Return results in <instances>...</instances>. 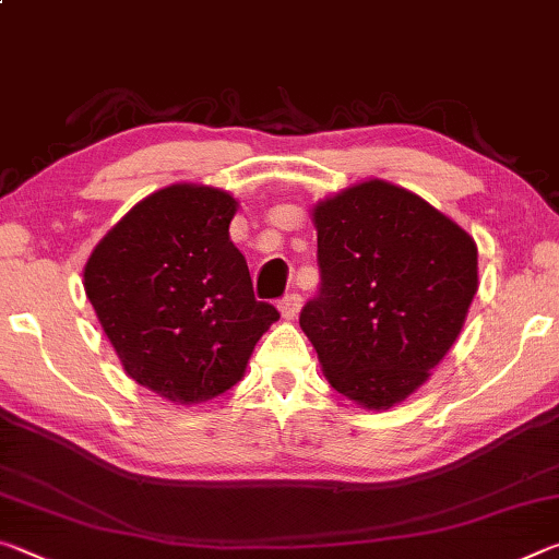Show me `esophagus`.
<instances>
[{"instance_id": "obj_1", "label": "esophagus", "mask_w": 559, "mask_h": 559, "mask_svg": "<svg viewBox=\"0 0 559 559\" xmlns=\"http://www.w3.org/2000/svg\"><path fill=\"white\" fill-rule=\"evenodd\" d=\"M300 306H302V298L298 296V293H288V296L278 302L281 316L286 318V320H293V318H296V316H298V310H300Z\"/></svg>"}]
</instances>
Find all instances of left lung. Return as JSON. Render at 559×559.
<instances>
[{"label":"left lung","instance_id":"left-lung-1","mask_svg":"<svg viewBox=\"0 0 559 559\" xmlns=\"http://www.w3.org/2000/svg\"><path fill=\"white\" fill-rule=\"evenodd\" d=\"M320 290L300 310L333 390L390 409L429 380L478 290L476 241L404 187L370 179L318 202Z\"/></svg>","mask_w":559,"mask_h":559}]
</instances>
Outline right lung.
Masks as SVG:
<instances>
[{"instance_id":"1","label":"right lung","mask_w":559,"mask_h":559,"mask_svg":"<svg viewBox=\"0 0 559 559\" xmlns=\"http://www.w3.org/2000/svg\"><path fill=\"white\" fill-rule=\"evenodd\" d=\"M236 206L224 189H159L103 236L83 269L122 370L175 404L231 390L278 320L253 296L249 266L229 239Z\"/></svg>"}]
</instances>
